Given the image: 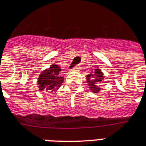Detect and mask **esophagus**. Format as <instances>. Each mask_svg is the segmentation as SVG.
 Returning <instances> with one entry per match:
<instances>
[{"label":"esophagus","instance_id":"1","mask_svg":"<svg viewBox=\"0 0 146 146\" xmlns=\"http://www.w3.org/2000/svg\"><path fill=\"white\" fill-rule=\"evenodd\" d=\"M80 69V67L79 66H76V67H74V68H73V70H75V71H77V70H79Z\"/></svg>","mask_w":146,"mask_h":146}]
</instances>
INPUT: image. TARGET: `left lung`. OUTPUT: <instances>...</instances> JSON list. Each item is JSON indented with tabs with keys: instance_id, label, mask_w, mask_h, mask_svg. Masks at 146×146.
Returning a JSON list of instances; mask_svg holds the SVG:
<instances>
[{
	"instance_id": "obj_1",
	"label": "left lung",
	"mask_w": 146,
	"mask_h": 146,
	"mask_svg": "<svg viewBox=\"0 0 146 146\" xmlns=\"http://www.w3.org/2000/svg\"><path fill=\"white\" fill-rule=\"evenodd\" d=\"M104 73L102 72V70L97 67L94 70H92L91 73L86 76V80L88 83L90 91L93 93H98L101 88L98 87V83L102 82L104 80Z\"/></svg>"
}]
</instances>
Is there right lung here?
Here are the masks:
<instances>
[{"mask_svg": "<svg viewBox=\"0 0 146 146\" xmlns=\"http://www.w3.org/2000/svg\"><path fill=\"white\" fill-rule=\"evenodd\" d=\"M61 67L52 64L48 69L43 70L39 75L37 84L40 92H55L63 82L64 77L60 76Z\"/></svg>", "mask_w": 146, "mask_h": 146, "instance_id": "1", "label": "right lung"}]
</instances>
